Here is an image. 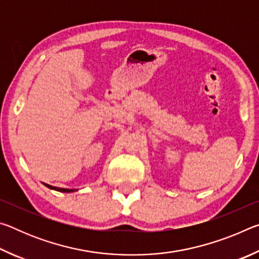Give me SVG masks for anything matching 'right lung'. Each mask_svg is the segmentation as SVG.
Wrapping results in <instances>:
<instances>
[{"label": "right lung", "mask_w": 259, "mask_h": 259, "mask_svg": "<svg viewBox=\"0 0 259 259\" xmlns=\"http://www.w3.org/2000/svg\"><path fill=\"white\" fill-rule=\"evenodd\" d=\"M45 185L50 188V190H55V191H58V192H64V193H71V192H75L76 190H73V188H60V187H55V186H51L49 184H45Z\"/></svg>", "instance_id": "obj_1"}]
</instances>
